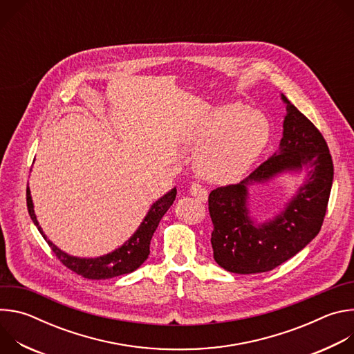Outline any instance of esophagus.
<instances>
[{"label": "esophagus", "instance_id": "esophagus-1", "mask_svg": "<svg viewBox=\"0 0 354 354\" xmlns=\"http://www.w3.org/2000/svg\"><path fill=\"white\" fill-rule=\"evenodd\" d=\"M190 194H192L197 201H200V203H206L207 198H209V192H207L203 186L198 185V183H193V185L190 186Z\"/></svg>", "mask_w": 354, "mask_h": 354}]
</instances>
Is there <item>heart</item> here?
<instances>
[{
	"mask_svg": "<svg viewBox=\"0 0 354 354\" xmlns=\"http://www.w3.org/2000/svg\"><path fill=\"white\" fill-rule=\"evenodd\" d=\"M268 119L241 102L218 105L197 120L185 142L198 148L194 167L212 183L239 180L255 164L269 141Z\"/></svg>",
	"mask_w": 354,
	"mask_h": 354,
	"instance_id": "1",
	"label": "heart"
}]
</instances>
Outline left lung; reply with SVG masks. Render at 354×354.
<instances>
[{
  "instance_id": "8db88e82",
  "label": "left lung",
  "mask_w": 354,
  "mask_h": 354,
  "mask_svg": "<svg viewBox=\"0 0 354 354\" xmlns=\"http://www.w3.org/2000/svg\"><path fill=\"white\" fill-rule=\"evenodd\" d=\"M283 137L276 153L236 185L209 196L214 261L238 274L269 272L304 249L319 232L333 182V162L319 130L281 93ZM306 176L283 210L258 223L250 216L248 186L283 173Z\"/></svg>"
}]
</instances>
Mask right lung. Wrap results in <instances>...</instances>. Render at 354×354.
I'll return each mask as SVG.
<instances>
[{
    "instance_id": "1",
    "label": "right lung",
    "mask_w": 354,
    "mask_h": 354,
    "mask_svg": "<svg viewBox=\"0 0 354 354\" xmlns=\"http://www.w3.org/2000/svg\"><path fill=\"white\" fill-rule=\"evenodd\" d=\"M176 197V187L167 192L162 197H160L157 201H154L153 206L149 207L147 216L144 217L140 227L134 231V234L118 249L109 252L106 255L97 257V258H78L68 255L67 252L57 248L52 241H50L46 234L43 232L41 227L39 225V221L36 218L35 210H33V201L30 196V189L28 186L26 189V203H28V212L33 221V224L37 227L41 236L46 239L48 246L56 254V257L60 259V262L75 272L77 274H81L85 279L91 280H105L112 279L116 276H122L126 273H131L136 269H138L148 258L149 255V243L151 238H153L162 216L168 212V209L172 206L174 200Z\"/></svg>"
}]
</instances>
